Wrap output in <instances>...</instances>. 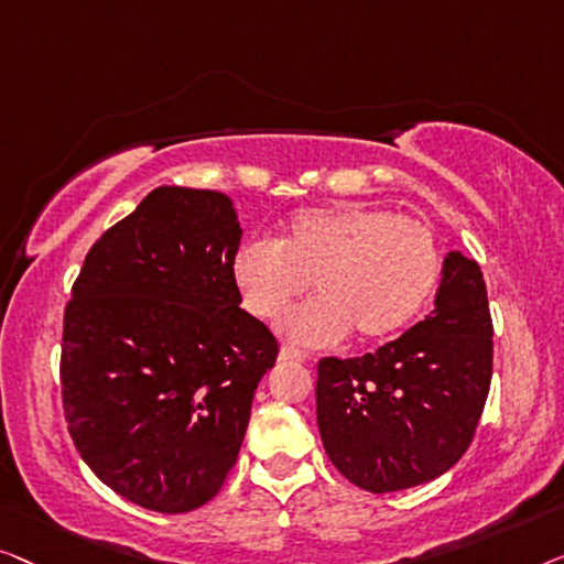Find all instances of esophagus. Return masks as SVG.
Returning a JSON list of instances; mask_svg holds the SVG:
<instances>
[{
  "instance_id": "obj_1",
  "label": "esophagus",
  "mask_w": 564,
  "mask_h": 564,
  "mask_svg": "<svg viewBox=\"0 0 564 564\" xmlns=\"http://www.w3.org/2000/svg\"><path fill=\"white\" fill-rule=\"evenodd\" d=\"M308 355L304 352V350H296V347H291V345H283L281 347V360H296V362H301V360H306Z\"/></svg>"
}]
</instances>
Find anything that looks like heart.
I'll list each match as a JSON object with an SVG mask.
<instances>
[{
	"label": "heart",
	"instance_id": "1",
	"mask_svg": "<svg viewBox=\"0 0 564 564\" xmlns=\"http://www.w3.org/2000/svg\"><path fill=\"white\" fill-rule=\"evenodd\" d=\"M442 273V248L426 221L376 206H314L293 214L281 240L252 237L235 252L242 304L260 319L283 314L308 283L319 299L283 316L293 343L335 345L355 332L378 343L401 332Z\"/></svg>",
	"mask_w": 564,
	"mask_h": 564
}]
</instances>
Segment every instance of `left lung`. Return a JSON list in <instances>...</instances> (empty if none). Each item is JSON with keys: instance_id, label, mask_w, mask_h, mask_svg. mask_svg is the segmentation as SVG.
Returning <instances> with one entry per match:
<instances>
[{"instance_id": "1", "label": "left lung", "mask_w": 564, "mask_h": 564, "mask_svg": "<svg viewBox=\"0 0 564 564\" xmlns=\"http://www.w3.org/2000/svg\"><path fill=\"white\" fill-rule=\"evenodd\" d=\"M494 376L486 281L463 252L444 258L437 306L362 358H322L316 424L332 465L370 494L447 473L478 430Z\"/></svg>"}]
</instances>
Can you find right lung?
Segmentation results:
<instances>
[{
  "label": "right lung",
  "mask_w": 564,
  "mask_h": 564,
  "mask_svg": "<svg viewBox=\"0 0 564 564\" xmlns=\"http://www.w3.org/2000/svg\"><path fill=\"white\" fill-rule=\"evenodd\" d=\"M232 202L161 186L91 245L63 312L78 455L127 501L186 513L225 486L279 339L240 308Z\"/></svg>",
  "instance_id": "obj_1"
}]
</instances>
